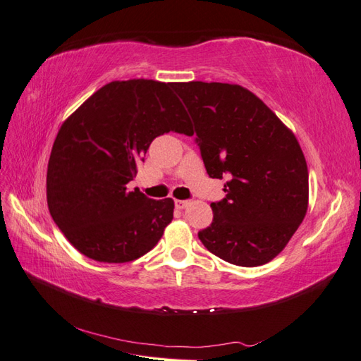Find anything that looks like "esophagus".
I'll return each instance as SVG.
<instances>
[{
  "label": "esophagus",
  "mask_w": 361,
  "mask_h": 361,
  "mask_svg": "<svg viewBox=\"0 0 361 361\" xmlns=\"http://www.w3.org/2000/svg\"><path fill=\"white\" fill-rule=\"evenodd\" d=\"M188 200H175V206H176V209H185L186 206H188Z\"/></svg>",
  "instance_id": "1"
}]
</instances>
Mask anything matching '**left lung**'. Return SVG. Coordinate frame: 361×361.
Instances as JSON below:
<instances>
[{
    "mask_svg": "<svg viewBox=\"0 0 361 361\" xmlns=\"http://www.w3.org/2000/svg\"><path fill=\"white\" fill-rule=\"evenodd\" d=\"M173 90L194 121L206 172L229 178L226 197L211 203L212 224L198 239L229 264L270 262L307 212L309 172L298 140L240 85L178 82Z\"/></svg>",
    "mask_w": 361,
    "mask_h": 361,
    "instance_id": "8db88e82",
    "label": "left lung"
}]
</instances>
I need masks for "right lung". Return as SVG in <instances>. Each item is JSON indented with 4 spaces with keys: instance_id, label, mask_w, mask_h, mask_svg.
Segmentation results:
<instances>
[{
    "instance_id": "right-lung-1",
    "label": "right lung",
    "mask_w": 361,
    "mask_h": 361,
    "mask_svg": "<svg viewBox=\"0 0 361 361\" xmlns=\"http://www.w3.org/2000/svg\"><path fill=\"white\" fill-rule=\"evenodd\" d=\"M172 83L114 80L88 97L54 141L46 197L73 247L97 262L124 264L149 252L173 219V200L128 190L150 142L194 135Z\"/></svg>"
}]
</instances>
